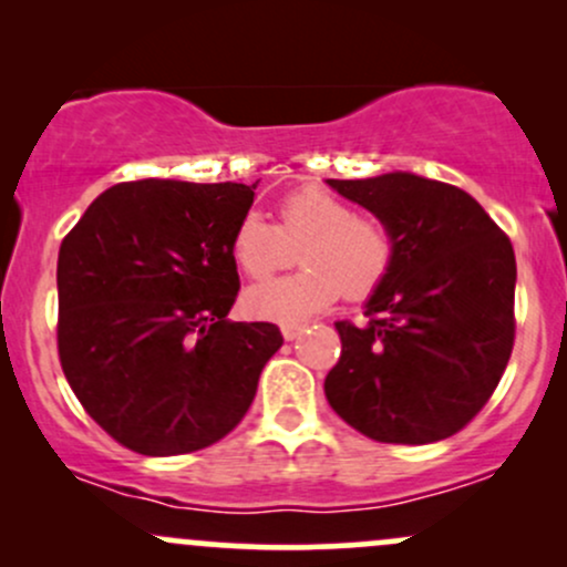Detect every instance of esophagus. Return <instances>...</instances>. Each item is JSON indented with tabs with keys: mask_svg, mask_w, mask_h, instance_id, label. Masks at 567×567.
<instances>
[{
	"mask_svg": "<svg viewBox=\"0 0 567 567\" xmlns=\"http://www.w3.org/2000/svg\"><path fill=\"white\" fill-rule=\"evenodd\" d=\"M303 328H306V324H296V322L282 324V336H285V341H296V338H301Z\"/></svg>",
	"mask_w": 567,
	"mask_h": 567,
	"instance_id": "obj_1",
	"label": "esophagus"
}]
</instances>
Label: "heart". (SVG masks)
<instances>
[{
	"label": "heart",
	"instance_id": "heart-1",
	"mask_svg": "<svg viewBox=\"0 0 567 567\" xmlns=\"http://www.w3.org/2000/svg\"><path fill=\"white\" fill-rule=\"evenodd\" d=\"M296 275L252 288L247 309L275 322H301L338 296L351 301L379 290L394 264V237L375 216H360L330 188L301 186L277 202V224L247 213L231 234V258L252 282L292 264Z\"/></svg>",
	"mask_w": 567,
	"mask_h": 567
}]
</instances>
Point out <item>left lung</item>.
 Segmentation results:
<instances>
[{"label": "left lung", "mask_w": 567, "mask_h": 567, "mask_svg": "<svg viewBox=\"0 0 567 567\" xmlns=\"http://www.w3.org/2000/svg\"><path fill=\"white\" fill-rule=\"evenodd\" d=\"M328 184L389 226L394 264L365 303V328L336 322L341 357L324 396L375 442L451 437L485 408L512 357L509 237L477 199L442 181L383 173Z\"/></svg>", "instance_id": "obj_1"}]
</instances>
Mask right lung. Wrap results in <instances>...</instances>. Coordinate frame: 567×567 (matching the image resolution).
Masks as SVG:
<instances>
[{"mask_svg":"<svg viewBox=\"0 0 567 567\" xmlns=\"http://www.w3.org/2000/svg\"><path fill=\"white\" fill-rule=\"evenodd\" d=\"M256 184L127 181L58 252V357L106 434L141 455L213 445L245 419L282 333L231 322V234Z\"/></svg>","mask_w":567,"mask_h":567,"instance_id":"add662e5","label":"right lung"}]
</instances>
